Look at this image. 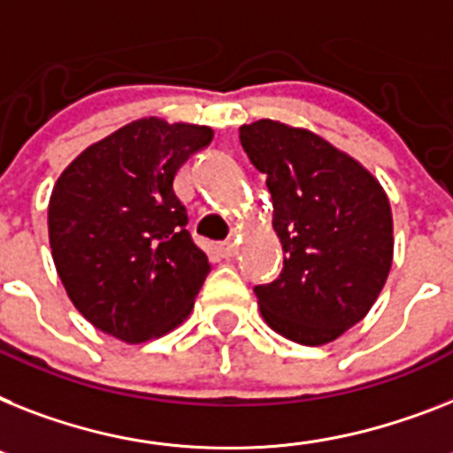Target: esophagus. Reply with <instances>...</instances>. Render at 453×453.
I'll return each mask as SVG.
<instances>
[{"mask_svg":"<svg viewBox=\"0 0 453 453\" xmlns=\"http://www.w3.org/2000/svg\"><path fill=\"white\" fill-rule=\"evenodd\" d=\"M218 252L219 257H224V259H231V257L235 254V245L234 242H222V245L218 248Z\"/></svg>","mask_w":453,"mask_h":453,"instance_id":"obj_1","label":"esophagus"}]
</instances>
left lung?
<instances>
[{"label":"left lung","instance_id":"1","mask_svg":"<svg viewBox=\"0 0 453 453\" xmlns=\"http://www.w3.org/2000/svg\"><path fill=\"white\" fill-rule=\"evenodd\" d=\"M242 150L266 173L285 268L254 287L261 317L298 345L334 342L375 305L394 261V218L368 168L319 134L278 119L241 127Z\"/></svg>","mask_w":453,"mask_h":453}]
</instances>
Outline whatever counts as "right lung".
Returning a JSON list of instances; mask_svg holds the SVG:
<instances>
[{
	"label": "right lung",
	"mask_w": 453,
	"mask_h": 453,
	"mask_svg": "<svg viewBox=\"0 0 453 453\" xmlns=\"http://www.w3.org/2000/svg\"><path fill=\"white\" fill-rule=\"evenodd\" d=\"M211 141L205 125L134 119L85 148L52 187V261L66 296L104 334L148 342L192 312L211 261L187 231L173 180Z\"/></svg>",
	"instance_id": "obj_1"
}]
</instances>
